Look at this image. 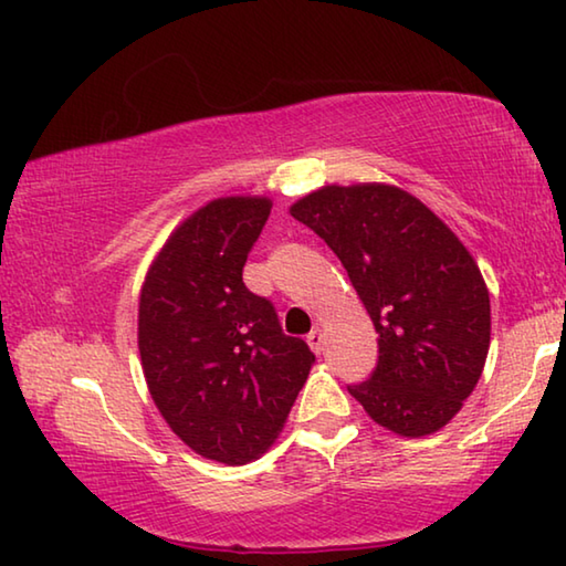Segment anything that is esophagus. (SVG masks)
<instances>
[{"label": "esophagus", "mask_w": 566, "mask_h": 566, "mask_svg": "<svg viewBox=\"0 0 566 566\" xmlns=\"http://www.w3.org/2000/svg\"><path fill=\"white\" fill-rule=\"evenodd\" d=\"M306 342H310V347H312L314 354H322V349H324V334H322V329H312L310 337H306Z\"/></svg>", "instance_id": "1"}]
</instances>
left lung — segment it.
Returning a JSON list of instances; mask_svg holds the SVG:
<instances>
[{
	"label": "left lung",
	"instance_id": "left-lung-1",
	"mask_svg": "<svg viewBox=\"0 0 566 566\" xmlns=\"http://www.w3.org/2000/svg\"><path fill=\"white\" fill-rule=\"evenodd\" d=\"M290 212L339 256L379 334L377 367L349 395L401 437L442 429L490 352V292L472 254L397 187H324Z\"/></svg>",
	"mask_w": 566,
	"mask_h": 566
}]
</instances>
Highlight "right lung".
<instances>
[{
	"instance_id": "right-lung-1",
	"label": "right lung",
	"mask_w": 566,
	"mask_h": 566,
	"mask_svg": "<svg viewBox=\"0 0 566 566\" xmlns=\"http://www.w3.org/2000/svg\"><path fill=\"white\" fill-rule=\"evenodd\" d=\"M270 212L264 197L209 202L167 239L139 296L149 395L181 442L222 464L274 442L314 361L242 280Z\"/></svg>"
}]
</instances>
